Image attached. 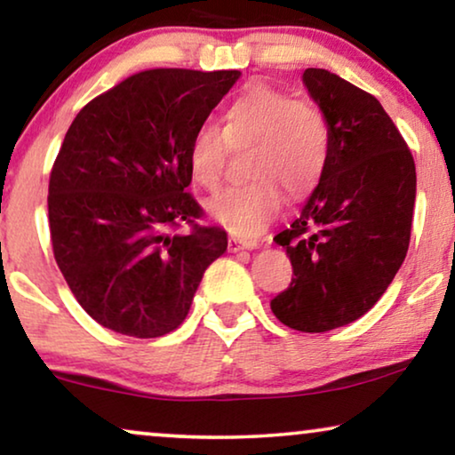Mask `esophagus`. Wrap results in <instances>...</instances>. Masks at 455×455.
I'll list each match as a JSON object with an SVG mask.
<instances>
[{
	"label": "esophagus",
	"instance_id": "esophagus-1",
	"mask_svg": "<svg viewBox=\"0 0 455 455\" xmlns=\"http://www.w3.org/2000/svg\"><path fill=\"white\" fill-rule=\"evenodd\" d=\"M259 243L255 239H239V236H230L228 251H241V249H255Z\"/></svg>",
	"mask_w": 455,
	"mask_h": 455
}]
</instances>
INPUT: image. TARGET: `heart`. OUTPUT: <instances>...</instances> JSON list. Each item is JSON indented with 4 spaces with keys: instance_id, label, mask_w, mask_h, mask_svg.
<instances>
[{
    "instance_id": "heart-1",
    "label": "heart",
    "mask_w": 455,
    "mask_h": 455,
    "mask_svg": "<svg viewBox=\"0 0 455 455\" xmlns=\"http://www.w3.org/2000/svg\"><path fill=\"white\" fill-rule=\"evenodd\" d=\"M228 148H251L245 156L251 179L222 191L208 210L228 233L255 236L278 216L283 189L299 202L323 181L331 158V124L315 100L253 82L222 111L220 130L206 125L191 138L188 166L202 189H219Z\"/></svg>"
}]
</instances>
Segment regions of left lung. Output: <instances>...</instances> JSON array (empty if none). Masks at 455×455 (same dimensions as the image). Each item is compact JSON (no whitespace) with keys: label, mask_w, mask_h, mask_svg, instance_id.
<instances>
[{"label":"left lung","mask_w":455,"mask_h":455,"mask_svg":"<svg viewBox=\"0 0 455 455\" xmlns=\"http://www.w3.org/2000/svg\"><path fill=\"white\" fill-rule=\"evenodd\" d=\"M303 82L331 124V158L299 219L274 236L294 278L270 307L319 334L364 315L392 284L411 243L417 166L373 94L319 68Z\"/></svg>","instance_id":"obj_1"}]
</instances>
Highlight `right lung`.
Segmentation results:
<instances>
[{
    "label": "right lung",
    "instance_id": "1",
    "mask_svg": "<svg viewBox=\"0 0 455 455\" xmlns=\"http://www.w3.org/2000/svg\"><path fill=\"white\" fill-rule=\"evenodd\" d=\"M239 76L144 69L69 125L49 177L51 243L69 291L105 328L133 338L177 330L227 251L225 230L200 225L204 208L185 191L188 148Z\"/></svg>",
    "mask_w": 455,
    "mask_h": 455
}]
</instances>
